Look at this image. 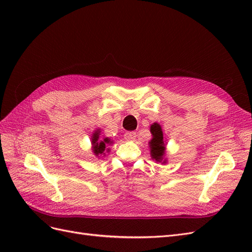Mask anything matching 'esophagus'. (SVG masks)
I'll return each instance as SVG.
<instances>
[{"label": "esophagus", "mask_w": 252, "mask_h": 252, "mask_svg": "<svg viewBox=\"0 0 252 252\" xmlns=\"http://www.w3.org/2000/svg\"><path fill=\"white\" fill-rule=\"evenodd\" d=\"M125 139L127 141H135L136 139V133L134 131H128L125 133Z\"/></svg>", "instance_id": "esophagus-1"}]
</instances>
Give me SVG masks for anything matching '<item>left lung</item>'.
I'll return each mask as SVG.
<instances>
[{
    "label": "left lung",
    "mask_w": 252,
    "mask_h": 252,
    "mask_svg": "<svg viewBox=\"0 0 252 252\" xmlns=\"http://www.w3.org/2000/svg\"><path fill=\"white\" fill-rule=\"evenodd\" d=\"M150 132L152 135L151 140L148 142L150 147V156L152 159H155L156 162L166 164V141L164 139L161 125L155 122V123L151 124L150 126Z\"/></svg>",
    "instance_id": "left-lung-1"
}]
</instances>
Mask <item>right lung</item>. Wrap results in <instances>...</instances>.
Returning <instances> with one entry per match:
<instances>
[{
  "instance_id": "right-lung-1",
  "label": "right lung",
  "mask_w": 252,
  "mask_h": 252,
  "mask_svg": "<svg viewBox=\"0 0 252 252\" xmlns=\"http://www.w3.org/2000/svg\"><path fill=\"white\" fill-rule=\"evenodd\" d=\"M113 144V141L107 136H103L101 138V129H96L91 135V150H93L95 158L106 157V154L110 151L109 146Z\"/></svg>"
}]
</instances>
